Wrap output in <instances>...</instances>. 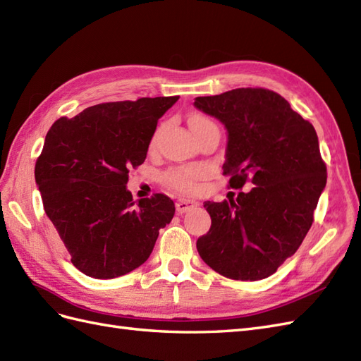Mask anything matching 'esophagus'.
I'll use <instances>...</instances> for the list:
<instances>
[{
    "label": "esophagus",
    "instance_id": "esophagus-1",
    "mask_svg": "<svg viewBox=\"0 0 361 361\" xmlns=\"http://www.w3.org/2000/svg\"><path fill=\"white\" fill-rule=\"evenodd\" d=\"M198 206V201L195 200H188V198H180L175 201V207H177L178 214H184V212H188L189 209Z\"/></svg>",
    "mask_w": 361,
    "mask_h": 361
}]
</instances>
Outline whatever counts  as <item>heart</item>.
I'll return each mask as SVG.
<instances>
[{
  "label": "heart",
  "mask_w": 361,
  "mask_h": 361,
  "mask_svg": "<svg viewBox=\"0 0 361 361\" xmlns=\"http://www.w3.org/2000/svg\"><path fill=\"white\" fill-rule=\"evenodd\" d=\"M202 125H215L206 116L193 113L189 116V126L190 129L202 126ZM212 169L207 164L195 163V164H184V166H173L163 173V181L168 186L177 189L183 193H193L197 190L200 181L210 177Z\"/></svg>",
  "instance_id": "b5f03b06"
}]
</instances>
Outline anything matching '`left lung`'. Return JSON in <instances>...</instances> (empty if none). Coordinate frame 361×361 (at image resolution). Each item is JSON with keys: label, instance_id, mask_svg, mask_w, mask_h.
<instances>
[{"label": "left lung", "instance_id": "obj_1", "mask_svg": "<svg viewBox=\"0 0 361 361\" xmlns=\"http://www.w3.org/2000/svg\"><path fill=\"white\" fill-rule=\"evenodd\" d=\"M193 105L227 128L228 188L253 184L235 200L204 202L212 226L198 238V253L228 279H265L298 252L326 184L316 129L267 88H236Z\"/></svg>", "mask_w": 361, "mask_h": 361}]
</instances>
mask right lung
I'll return each instance as SVG.
<instances>
[{
    "instance_id": "right-lung-1",
    "label": "right lung",
    "mask_w": 361,
    "mask_h": 361,
    "mask_svg": "<svg viewBox=\"0 0 361 361\" xmlns=\"http://www.w3.org/2000/svg\"><path fill=\"white\" fill-rule=\"evenodd\" d=\"M180 96L140 97L90 106L51 125L35 164L44 210L79 271L113 279L140 267L173 201L155 193L135 204L129 169L147 154L159 118Z\"/></svg>"
}]
</instances>
